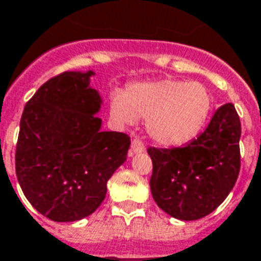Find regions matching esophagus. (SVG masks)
<instances>
[{"instance_id":"1","label":"esophagus","mask_w":261,"mask_h":261,"mask_svg":"<svg viewBox=\"0 0 261 261\" xmlns=\"http://www.w3.org/2000/svg\"><path fill=\"white\" fill-rule=\"evenodd\" d=\"M144 151H145L144 144H143L140 140L134 138V140H133V143H131V153L140 154V153H144Z\"/></svg>"}]
</instances>
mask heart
<instances>
[{"mask_svg":"<svg viewBox=\"0 0 261 261\" xmlns=\"http://www.w3.org/2000/svg\"><path fill=\"white\" fill-rule=\"evenodd\" d=\"M210 90L190 80L163 79L137 83L110 95V114L120 125L147 118L145 128L163 145H182L197 136L212 116Z\"/></svg>","mask_w":261,"mask_h":261,"instance_id":"heart-1","label":"heart"}]
</instances>
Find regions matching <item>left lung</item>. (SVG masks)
I'll return each instance as SVG.
<instances>
[{
	"mask_svg": "<svg viewBox=\"0 0 261 261\" xmlns=\"http://www.w3.org/2000/svg\"><path fill=\"white\" fill-rule=\"evenodd\" d=\"M240 136V118L228 102L214 113L207 128L189 144L177 148L150 147V187L161 210L184 221L214 212L237 181Z\"/></svg>",
	"mask_w": 261,
	"mask_h": 261,
	"instance_id": "left-lung-1",
	"label": "left lung"
}]
</instances>
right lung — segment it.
Wrapping results in <instances>:
<instances>
[{"label":"right lung","mask_w":261,"mask_h":261,"mask_svg":"<svg viewBox=\"0 0 261 261\" xmlns=\"http://www.w3.org/2000/svg\"><path fill=\"white\" fill-rule=\"evenodd\" d=\"M93 70L65 71L42 84L19 123L15 171L27 200L42 216L71 223L93 214L107 181L127 160L130 137L101 130Z\"/></svg>","instance_id":"1"}]
</instances>
